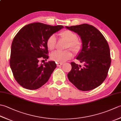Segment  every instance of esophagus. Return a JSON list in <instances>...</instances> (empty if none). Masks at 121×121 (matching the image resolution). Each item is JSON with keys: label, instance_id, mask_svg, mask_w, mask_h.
Here are the masks:
<instances>
[{"label": "esophagus", "instance_id": "1", "mask_svg": "<svg viewBox=\"0 0 121 121\" xmlns=\"http://www.w3.org/2000/svg\"><path fill=\"white\" fill-rule=\"evenodd\" d=\"M56 65H57L58 66H61V65H63V63L58 62V63H56Z\"/></svg>", "mask_w": 121, "mask_h": 121}]
</instances>
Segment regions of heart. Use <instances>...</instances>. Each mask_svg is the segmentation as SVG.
I'll use <instances>...</instances> for the list:
<instances>
[{"mask_svg":"<svg viewBox=\"0 0 121 121\" xmlns=\"http://www.w3.org/2000/svg\"><path fill=\"white\" fill-rule=\"evenodd\" d=\"M59 36L67 42L66 48H70L75 54H78L83 48V43L78 39V36L75 33L69 30H65L59 34ZM56 39L54 35L50 36L47 40V46L49 49L53 50L56 48ZM72 53L70 50L65 51H56L51 54V60L56 62H64L71 58Z\"/></svg>","mask_w":121,"mask_h":121,"instance_id":"1","label":"heart"}]
</instances>
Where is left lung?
<instances>
[{"mask_svg":"<svg viewBox=\"0 0 121 121\" xmlns=\"http://www.w3.org/2000/svg\"><path fill=\"white\" fill-rule=\"evenodd\" d=\"M66 28L78 33L83 43L76 59L83 66L71 63L72 69L68 74L69 81L80 91L96 88L106 79L111 65L108 43L102 33L91 25L83 24Z\"/></svg>","mask_w":121,"mask_h":121,"instance_id":"8db88e82","label":"left lung"}]
</instances>
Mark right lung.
I'll return each mask as SVG.
<instances>
[{
    "label": "right lung",
    "mask_w": 121,
    "mask_h": 121,
    "mask_svg": "<svg viewBox=\"0 0 121 121\" xmlns=\"http://www.w3.org/2000/svg\"><path fill=\"white\" fill-rule=\"evenodd\" d=\"M62 25L51 26L40 22L25 25L13 39L10 66L17 83L24 88L35 90L46 84L56 65L55 61L40 65L41 59H48L47 40Z\"/></svg>",
    "instance_id": "obj_1"
}]
</instances>
